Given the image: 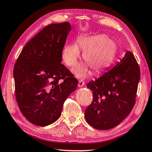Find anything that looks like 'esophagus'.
Masks as SVG:
<instances>
[{
	"mask_svg": "<svg viewBox=\"0 0 152 152\" xmlns=\"http://www.w3.org/2000/svg\"><path fill=\"white\" fill-rule=\"evenodd\" d=\"M84 84H85V83H84V82L83 80H79L78 81V87H80V88H82V87H83L84 86Z\"/></svg>",
	"mask_w": 152,
	"mask_h": 152,
	"instance_id": "obj_1",
	"label": "esophagus"
}]
</instances>
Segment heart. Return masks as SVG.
Segmentation results:
<instances>
[{
	"instance_id": "1",
	"label": "heart",
	"mask_w": 152,
	"mask_h": 152,
	"mask_svg": "<svg viewBox=\"0 0 152 152\" xmlns=\"http://www.w3.org/2000/svg\"><path fill=\"white\" fill-rule=\"evenodd\" d=\"M83 59L94 73H100L107 69L116 56L117 45L114 40L108 38L106 35H81L77 43H68L62 50V59L67 66H75L80 58V50ZM78 78H86L89 73L86 64L78 66L73 70Z\"/></svg>"
}]
</instances>
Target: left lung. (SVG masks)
Listing matches in <instances>:
<instances>
[{
	"mask_svg": "<svg viewBox=\"0 0 152 152\" xmlns=\"http://www.w3.org/2000/svg\"><path fill=\"white\" fill-rule=\"evenodd\" d=\"M140 69L129 51L111 70L87 84L93 94L84 116L92 127L107 130L116 127L127 117L135 102Z\"/></svg>",
	"mask_w": 152,
	"mask_h": 152,
	"instance_id": "obj_1",
	"label": "left lung"
}]
</instances>
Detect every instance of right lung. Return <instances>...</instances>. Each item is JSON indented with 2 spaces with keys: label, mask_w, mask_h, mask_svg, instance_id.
<instances>
[{
  "label": "right lung",
  "mask_w": 152,
  "mask_h": 152,
  "mask_svg": "<svg viewBox=\"0 0 152 152\" xmlns=\"http://www.w3.org/2000/svg\"><path fill=\"white\" fill-rule=\"evenodd\" d=\"M70 23L50 24L23 49L15 64V96L20 112L35 125L44 127L60 117L64 102L78 80L61 62Z\"/></svg>",
  "instance_id": "obj_1"
}]
</instances>
